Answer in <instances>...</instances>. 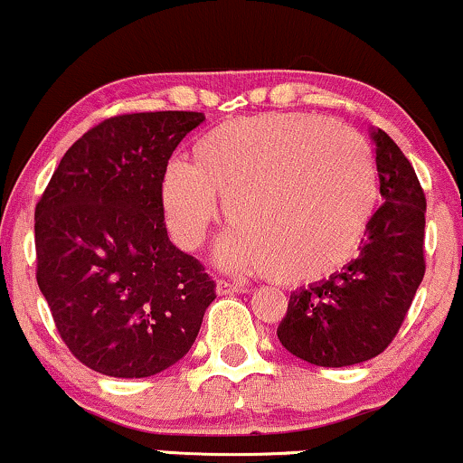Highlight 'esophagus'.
Here are the masks:
<instances>
[{
	"instance_id": "esophagus-1",
	"label": "esophagus",
	"mask_w": 463,
	"mask_h": 463,
	"mask_svg": "<svg viewBox=\"0 0 463 463\" xmlns=\"http://www.w3.org/2000/svg\"><path fill=\"white\" fill-rule=\"evenodd\" d=\"M245 290H250L248 286L231 284L226 282V279H218V282H215V292H218V295H239V292H245Z\"/></svg>"
}]
</instances>
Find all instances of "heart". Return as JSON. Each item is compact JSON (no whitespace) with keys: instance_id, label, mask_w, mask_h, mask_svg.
Wrapping results in <instances>:
<instances>
[{"instance_id":"1","label":"heart","mask_w":463,"mask_h":463,"mask_svg":"<svg viewBox=\"0 0 463 463\" xmlns=\"http://www.w3.org/2000/svg\"><path fill=\"white\" fill-rule=\"evenodd\" d=\"M218 194L239 224L222 239L220 265L299 286L348 265L378 190L370 149L353 130L318 115L262 113L201 134L192 164H166L162 209L181 248L207 237Z\"/></svg>"}]
</instances>
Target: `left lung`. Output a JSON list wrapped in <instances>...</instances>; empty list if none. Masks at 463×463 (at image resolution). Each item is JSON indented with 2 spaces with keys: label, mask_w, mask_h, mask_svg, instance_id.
Masks as SVG:
<instances>
[{
  "label": "left lung",
  "mask_w": 463,
  "mask_h": 463,
  "mask_svg": "<svg viewBox=\"0 0 463 463\" xmlns=\"http://www.w3.org/2000/svg\"><path fill=\"white\" fill-rule=\"evenodd\" d=\"M383 204L359 256L329 279L290 295L278 337L290 354L320 367L370 361L393 342L425 275V194L412 164L372 128Z\"/></svg>",
  "instance_id": "left-lung-1"
}]
</instances>
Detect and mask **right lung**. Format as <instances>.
<instances>
[{"label":"right lung","mask_w":463,"mask_h":463,"mask_svg":"<svg viewBox=\"0 0 463 463\" xmlns=\"http://www.w3.org/2000/svg\"><path fill=\"white\" fill-rule=\"evenodd\" d=\"M203 113L104 119L61 157L36 204V279L76 359L147 378L184 359L213 279L168 239L162 175Z\"/></svg>","instance_id":"right-lung-1"}]
</instances>
